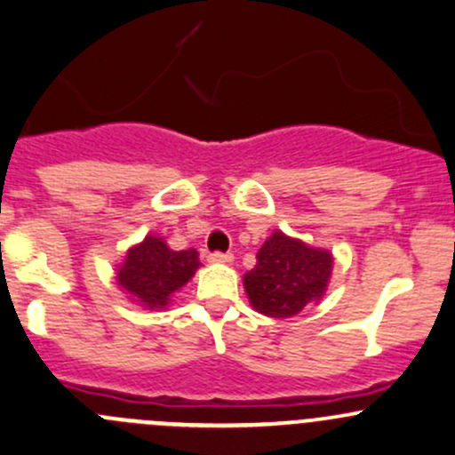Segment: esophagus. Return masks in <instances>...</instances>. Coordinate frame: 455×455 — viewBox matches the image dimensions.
Segmentation results:
<instances>
[{
    "label": "esophagus",
    "instance_id": "esophagus-1",
    "mask_svg": "<svg viewBox=\"0 0 455 455\" xmlns=\"http://www.w3.org/2000/svg\"><path fill=\"white\" fill-rule=\"evenodd\" d=\"M209 261H213V264H231L233 255L231 252H212V255H209Z\"/></svg>",
    "mask_w": 455,
    "mask_h": 455
}]
</instances>
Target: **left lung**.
<instances>
[{
	"label": "left lung",
	"mask_w": 455,
	"mask_h": 455,
	"mask_svg": "<svg viewBox=\"0 0 455 455\" xmlns=\"http://www.w3.org/2000/svg\"><path fill=\"white\" fill-rule=\"evenodd\" d=\"M331 267L329 251L275 231L257 252V266L243 275V288L259 314L291 318L323 299Z\"/></svg>",
	"instance_id": "obj_1"
}]
</instances>
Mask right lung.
<instances>
[{"mask_svg":"<svg viewBox=\"0 0 455 455\" xmlns=\"http://www.w3.org/2000/svg\"><path fill=\"white\" fill-rule=\"evenodd\" d=\"M200 267L198 252L172 251L156 235H146L137 246L128 248L117 267V285L135 305L146 309H164L170 296L196 275Z\"/></svg>","mask_w":455,"mask_h":455,"instance_id":"right-lung-1","label":"right lung"}]
</instances>
